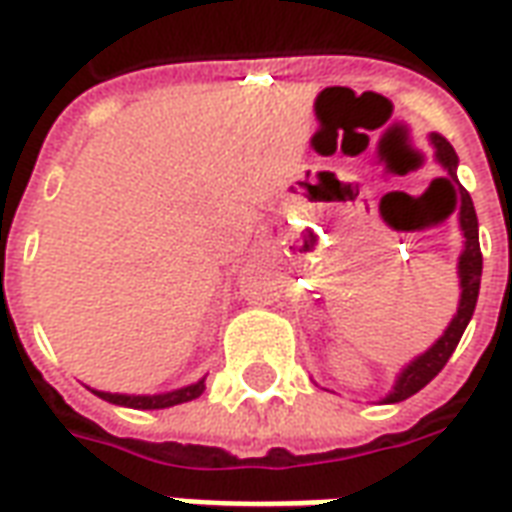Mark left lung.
<instances>
[{
  "mask_svg": "<svg viewBox=\"0 0 512 512\" xmlns=\"http://www.w3.org/2000/svg\"><path fill=\"white\" fill-rule=\"evenodd\" d=\"M430 146L436 151V162L441 168L447 170L449 187L456 184L455 192H460L458 201V220L460 231H463V253L458 259V278H460V303L458 314L452 317V322L447 325V331L441 333L433 347H427L422 355H416L411 364L402 366V372L394 380L391 391L383 397V402H402L413 397L416 391H422L430 380L436 378L438 372L444 369V364L449 361V355L455 353L460 336L469 325L471 314H474V306H477V295H480V278H482V253H480V234H477V212H474V204H471V195L458 181V154L455 148L449 146L447 137L441 134H430Z\"/></svg>",
  "mask_w": 512,
  "mask_h": 512,
  "instance_id": "obj_1",
  "label": "left lung"
}]
</instances>
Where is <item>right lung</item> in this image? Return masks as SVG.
Segmentation results:
<instances>
[{"label": "right lung", "mask_w": 512, "mask_h": 512, "mask_svg": "<svg viewBox=\"0 0 512 512\" xmlns=\"http://www.w3.org/2000/svg\"><path fill=\"white\" fill-rule=\"evenodd\" d=\"M206 389V378L195 380L184 389L162 391V394H110V391H96L90 389L101 400L112 402V405H123V408H137V411H157V408H173L181 402H190L195 397H201Z\"/></svg>", "instance_id": "right-lung-1"}]
</instances>
